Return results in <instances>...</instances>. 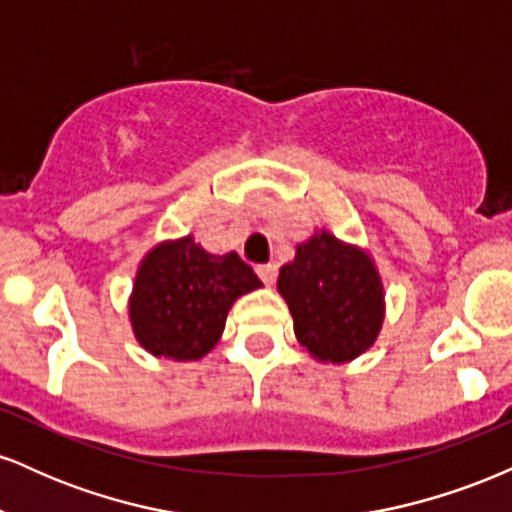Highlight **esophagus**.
<instances>
[{"label":"esophagus","mask_w":512,"mask_h":512,"mask_svg":"<svg viewBox=\"0 0 512 512\" xmlns=\"http://www.w3.org/2000/svg\"><path fill=\"white\" fill-rule=\"evenodd\" d=\"M255 272H257V276H260V279H262L267 286H272L274 281H276V264H272V262H269V264H260V267H257Z\"/></svg>","instance_id":"34e87169"}]
</instances>
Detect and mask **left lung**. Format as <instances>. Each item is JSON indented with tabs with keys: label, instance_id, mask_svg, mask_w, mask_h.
<instances>
[{
	"label": "left lung",
	"instance_id": "obj_1",
	"mask_svg": "<svg viewBox=\"0 0 512 512\" xmlns=\"http://www.w3.org/2000/svg\"><path fill=\"white\" fill-rule=\"evenodd\" d=\"M298 344L320 363H349L375 344L385 320V289L368 250L317 228L296 245L276 281Z\"/></svg>",
	"mask_w": 512,
	"mask_h": 512
}]
</instances>
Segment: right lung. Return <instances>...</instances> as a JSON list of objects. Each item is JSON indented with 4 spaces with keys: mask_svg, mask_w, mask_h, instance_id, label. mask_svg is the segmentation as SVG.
Wrapping results in <instances>:
<instances>
[{
    "mask_svg": "<svg viewBox=\"0 0 512 512\" xmlns=\"http://www.w3.org/2000/svg\"><path fill=\"white\" fill-rule=\"evenodd\" d=\"M262 281L236 252L211 255L195 236L163 240L144 255L129 293V322L149 354L197 361L221 339L231 305Z\"/></svg>",
    "mask_w": 512,
    "mask_h": 512,
    "instance_id": "right-lung-1",
    "label": "right lung"
}]
</instances>
